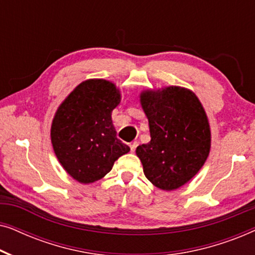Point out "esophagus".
Instances as JSON below:
<instances>
[{
  "label": "esophagus",
  "mask_w": 255,
  "mask_h": 255,
  "mask_svg": "<svg viewBox=\"0 0 255 255\" xmlns=\"http://www.w3.org/2000/svg\"><path fill=\"white\" fill-rule=\"evenodd\" d=\"M137 146H138V141H132V142H130L131 152H134L135 148H137Z\"/></svg>",
  "instance_id": "1"
}]
</instances>
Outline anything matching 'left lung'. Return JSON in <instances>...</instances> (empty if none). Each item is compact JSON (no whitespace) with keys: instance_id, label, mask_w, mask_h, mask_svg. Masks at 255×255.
<instances>
[{"instance_id":"1","label":"left lung","mask_w":255,"mask_h":255,"mask_svg":"<svg viewBox=\"0 0 255 255\" xmlns=\"http://www.w3.org/2000/svg\"><path fill=\"white\" fill-rule=\"evenodd\" d=\"M139 97L151 141L139 145L135 153L149 182L175 190L200 172L210 153L207 113L195 93L183 87L146 89Z\"/></svg>"}]
</instances>
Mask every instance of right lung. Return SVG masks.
<instances>
[{
    "instance_id": "add662e5",
    "label": "right lung",
    "mask_w": 255,
    "mask_h": 255,
    "mask_svg": "<svg viewBox=\"0 0 255 255\" xmlns=\"http://www.w3.org/2000/svg\"><path fill=\"white\" fill-rule=\"evenodd\" d=\"M121 99L114 82L89 79L76 86L55 111L51 127L55 156L80 183L101 180L130 151L116 137L111 118Z\"/></svg>"
}]
</instances>
